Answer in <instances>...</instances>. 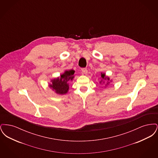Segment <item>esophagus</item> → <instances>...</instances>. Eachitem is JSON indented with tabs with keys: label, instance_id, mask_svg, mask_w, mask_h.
I'll use <instances>...</instances> for the list:
<instances>
[{
	"label": "esophagus",
	"instance_id": "obj_1",
	"mask_svg": "<svg viewBox=\"0 0 158 158\" xmlns=\"http://www.w3.org/2000/svg\"><path fill=\"white\" fill-rule=\"evenodd\" d=\"M82 71L83 73H84L85 75H86L88 73V70L86 69H85V68L82 69Z\"/></svg>",
	"mask_w": 158,
	"mask_h": 158
}]
</instances>
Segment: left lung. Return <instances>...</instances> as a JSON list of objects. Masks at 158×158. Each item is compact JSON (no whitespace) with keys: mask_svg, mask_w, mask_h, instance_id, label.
<instances>
[{"mask_svg":"<svg viewBox=\"0 0 158 158\" xmlns=\"http://www.w3.org/2000/svg\"><path fill=\"white\" fill-rule=\"evenodd\" d=\"M101 80L100 81L99 83H100V84H103V83H105V82H106L105 86H106L107 85H108L110 84V83L111 82H112V81L110 80V77H109L108 76H106L105 73L101 72Z\"/></svg>","mask_w":158,"mask_h":158,"instance_id":"obj_1","label":"left lung"}]
</instances>
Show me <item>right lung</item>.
I'll return each mask as SVG.
<instances>
[{"label": "right lung", "instance_id": "1", "mask_svg": "<svg viewBox=\"0 0 158 158\" xmlns=\"http://www.w3.org/2000/svg\"><path fill=\"white\" fill-rule=\"evenodd\" d=\"M75 70H66L63 74L57 78L51 80L49 87L59 95H64L68 92L69 89V82L73 81L75 77Z\"/></svg>", "mask_w": 158, "mask_h": 158}]
</instances>
